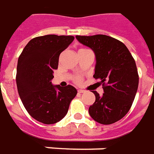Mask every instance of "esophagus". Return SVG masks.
<instances>
[{"mask_svg": "<svg viewBox=\"0 0 154 154\" xmlns=\"http://www.w3.org/2000/svg\"><path fill=\"white\" fill-rule=\"evenodd\" d=\"M85 90L84 89H78V93L79 94H83V93H85Z\"/></svg>", "mask_w": 154, "mask_h": 154, "instance_id": "1", "label": "esophagus"}]
</instances>
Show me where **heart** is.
Here are the masks:
<instances>
[{
  "mask_svg": "<svg viewBox=\"0 0 154 154\" xmlns=\"http://www.w3.org/2000/svg\"><path fill=\"white\" fill-rule=\"evenodd\" d=\"M75 81L76 84H79V83H81L82 79L79 78V77H77V78H75Z\"/></svg>",
  "mask_w": 154,
  "mask_h": 154,
  "instance_id": "1",
  "label": "heart"
}]
</instances>
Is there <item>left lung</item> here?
Returning <instances> with one entry per match:
<instances>
[{"instance_id":"left-lung-1","label":"left lung","mask_w":154,"mask_h":154,"mask_svg":"<svg viewBox=\"0 0 154 154\" xmlns=\"http://www.w3.org/2000/svg\"><path fill=\"white\" fill-rule=\"evenodd\" d=\"M76 38L94 51V78L100 79L104 93L94 91L95 102L88 108L91 117L100 124L110 125L123 118L131 109L139 85L136 64L126 46L110 36L77 35Z\"/></svg>"}]
</instances>
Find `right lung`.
I'll return each instance as SVG.
<instances>
[{"label":"right lung","instance_id":"add662e5","mask_svg":"<svg viewBox=\"0 0 154 154\" xmlns=\"http://www.w3.org/2000/svg\"><path fill=\"white\" fill-rule=\"evenodd\" d=\"M75 39L73 36L49 35L31 39L18 59L16 85L23 106L32 118L43 124L60 122L77 94L71 85L53 86V70L60 54Z\"/></svg>","mask_w":154,"mask_h":154}]
</instances>
